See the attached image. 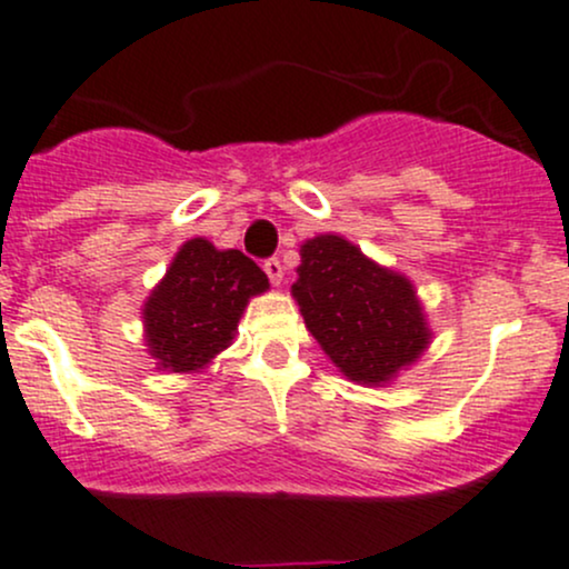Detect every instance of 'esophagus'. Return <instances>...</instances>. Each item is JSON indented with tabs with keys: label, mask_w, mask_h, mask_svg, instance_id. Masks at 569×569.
Listing matches in <instances>:
<instances>
[{
	"label": "esophagus",
	"mask_w": 569,
	"mask_h": 569,
	"mask_svg": "<svg viewBox=\"0 0 569 569\" xmlns=\"http://www.w3.org/2000/svg\"><path fill=\"white\" fill-rule=\"evenodd\" d=\"M264 272H267V278L272 280V286L283 283V264H280L278 259H267L264 261Z\"/></svg>",
	"instance_id": "obj_1"
}]
</instances>
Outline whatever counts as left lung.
Instances as JSON below:
<instances>
[{
    "instance_id": "obj_1",
    "label": "left lung",
    "mask_w": 569,
    "mask_h": 569,
    "mask_svg": "<svg viewBox=\"0 0 569 569\" xmlns=\"http://www.w3.org/2000/svg\"><path fill=\"white\" fill-rule=\"evenodd\" d=\"M300 259L291 297L346 379L385 387L420 360L433 332L406 274L368 259L340 234L305 239Z\"/></svg>"
}]
</instances>
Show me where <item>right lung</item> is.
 Returning <instances> with one entry per match:
<instances>
[{
    "instance_id": "obj_1",
    "label": "right lung",
    "mask_w": 569,
    "mask_h": 569,
    "mask_svg": "<svg viewBox=\"0 0 569 569\" xmlns=\"http://www.w3.org/2000/svg\"><path fill=\"white\" fill-rule=\"evenodd\" d=\"M267 289V274L242 250L188 239L141 308L149 357L158 370L201 373L229 349L248 302Z\"/></svg>"
}]
</instances>
